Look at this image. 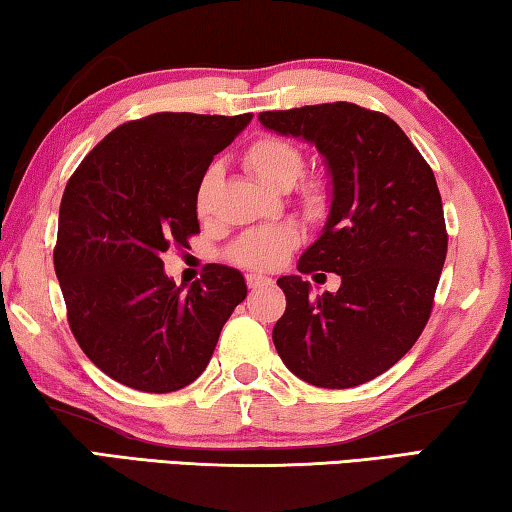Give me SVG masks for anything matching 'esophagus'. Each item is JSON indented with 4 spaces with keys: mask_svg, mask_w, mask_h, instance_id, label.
<instances>
[{
    "mask_svg": "<svg viewBox=\"0 0 512 512\" xmlns=\"http://www.w3.org/2000/svg\"><path fill=\"white\" fill-rule=\"evenodd\" d=\"M274 286V281L270 276H263V274H247V288L249 290H261V288H270Z\"/></svg>",
    "mask_w": 512,
    "mask_h": 512,
    "instance_id": "esophagus-1",
    "label": "esophagus"
}]
</instances>
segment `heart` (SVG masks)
Here are the masks:
<instances>
[{"label":"heart","mask_w":512,"mask_h":512,"mask_svg":"<svg viewBox=\"0 0 512 512\" xmlns=\"http://www.w3.org/2000/svg\"><path fill=\"white\" fill-rule=\"evenodd\" d=\"M242 163L265 186L286 190L304 174L306 154L286 138L261 136L245 149ZM220 179L222 170L217 165H211L201 174L195 192V211L201 220H206L213 211V197ZM299 201L311 217H324L331 206V190L322 179H306L299 188ZM297 242L299 233L288 224L258 226V229L242 233L226 251V258L240 267H249V270H272L297 247Z\"/></svg>","instance_id":"heart-1"}]
</instances>
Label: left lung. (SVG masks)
<instances>
[{
	"mask_svg": "<svg viewBox=\"0 0 512 512\" xmlns=\"http://www.w3.org/2000/svg\"><path fill=\"white\" fill-rule=\"evenodd\" d=\"M263 127L320 149L333 179L322 236L299 272H335L331 295L281 276L286 313L272 340L301 381L342 390L390 370L420 338L433 311L447 226L431 165L385 113L351 102L258 115Z\"/></svg>",
	"mask_w": 512,
	"mask_h": 512,
	"instance_id": "obj_1",
	"label": "left lung"
}]
</instances>
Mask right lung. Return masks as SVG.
Listing matches in <instances>:
<instances>
[{
    "label": "right lung",
    "mask_w": 512,
    "mask_h": 512,
    "mask_svg": "<svg viewBox=\"0 0 512 512\" xmlns=\"http://www.w3.org/2000/svg\"><path fill=\"white\" fill-rule=\"evenodd\" d=\"M249 120L154 113L124 122L67 181L54 247L67 322L83 354L127 388H186L247 297L242 274L224 265L183 290L161 256L199 233L197 183Z\"/></svg>",
    "instance_id": "add662e5"
}]
</instances>
